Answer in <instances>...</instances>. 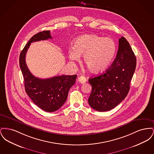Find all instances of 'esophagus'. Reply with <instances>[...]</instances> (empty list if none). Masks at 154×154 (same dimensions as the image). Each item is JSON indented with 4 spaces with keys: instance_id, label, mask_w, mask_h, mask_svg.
Segmentation results:
<instances>
[{
    "instance_id": "1",
    "label": "esophagus",
    "mask_w": 154,
    "mask_h": 154,
    "mask_svg": "<svg viewBox=\"0 0 154 154\" xmlns=\"http://www.w3.org/2000/svg\"><path fill=\"white\" fill-rule=\"evenodd\" d=\"M86 78L84 76H80L78 78V81L80 82L81 84H84L86 82Z\"/></svg>"
}]
</instances>
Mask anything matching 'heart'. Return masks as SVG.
I'll return each mask as SVG.
<instances>
[{"label": "heart", "mask_w": 154, "mask_h": 154, "mask_svg": "<svg viewBox=\"0 0 154 154\" xmlns=\"http://www.w3.org/2000/svg\"><path fill=\"white\" fill-rule=\"evenodd\" d=\"M74 49L69 51V58L75 62H80L84 55V64L93 74L106 71L115 57L117 47L111 38L87 35L78 37L74 43Z\"/></svg>", "instance_id": "1"}]
</instances>
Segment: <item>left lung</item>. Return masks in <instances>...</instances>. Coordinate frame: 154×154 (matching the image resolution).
I'll list each match as a JSON object with an SVG mask.
<instances>
[{
	"mask_svg": "<svg viewBox=\"0 0 154 154\" xmlns=\"http://www.w3.org/2000/svg\"><path fill=\"white\" fill-rule=\"evenodd\" d=\"M136 66V58L132 48L122 37L119 39L116 58L105 73L89 79L92 92L88 99L90 106L99 111L116 107L128 95Z\"/></svg>",
	"mask_w": 154,
	"mask_h": 154,
	"instance_id": "left-lung-1",
	"label": "left lung"
}]
</instances>
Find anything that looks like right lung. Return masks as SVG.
I'll return each mask as SVG.
<instances>
[{
	"label": "right lung",
	"instance_id": "obj_1",
	"mask_svg": "<svg viewBox=\"0 0 154 154\" xmlns=\"http://www.w3.org/2000/svg\"><path fill=\"white\" fill-rule=\"evenodd\" d=\"M48 38H52L50 30L40 32L32 37L20 54V66L28 95L41 109L54 112L60 109L66 102L69 91L74 84L77 75H63L42 79L30 72L25 62L26 54L30 45L33 42Z\"/></svg>",
	"mask_w": 154,
	"mask_h": 154
}]
</instances>
